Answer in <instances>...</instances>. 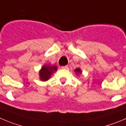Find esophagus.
Here are the masks:
<instances>
[{
  "label": "esophagus",
  "instance_id": "esophagus-1",
  "mask_svg": "<svg viewBox=\"0 0 126 126\" xmlns=\"http://www.w3.org/2000/svg\"><path fill=\"white\" fill-rule=\"evenodd\" d=\"M68 66H62V69H68Z\"/></svg>",
  "mask_w": 126,
  "mask_h": 126
}]
</instances>
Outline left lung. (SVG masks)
<instances>
[{"mask_svg": "<svg viewBox=\"0 0 126 126\" xmlns=\"http://www.w3.org/2000/svg\"><path fill=\"white\" fill-rule=\"evenodd\" d=\"M75 71L76 73H81V70H79V68H76V70H75Z\"/></svg>", "mask_w": 126, "mask_h": 126, "instance_id": "1", "label": "left lung"}]
</instances>
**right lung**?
Instances as JSON below:
<instances>
[{
    "mask_svg": "<svg viewBox=\"0 0 126 126\" xmlns=\"http://www.w3.org/2000/svg\"><path fill=\"white\" fill-rule=\"evenodd\" d=\"M57 70L56 66H48L45 65L41 69L40 71V79L43 81H47L51 76V74Z\"/></svg>",
    "mask_w": 126,
    "mask_h": 126,
    "instance_id": "right-lung-1",
    "label": "right lung"
}]
</instances>
